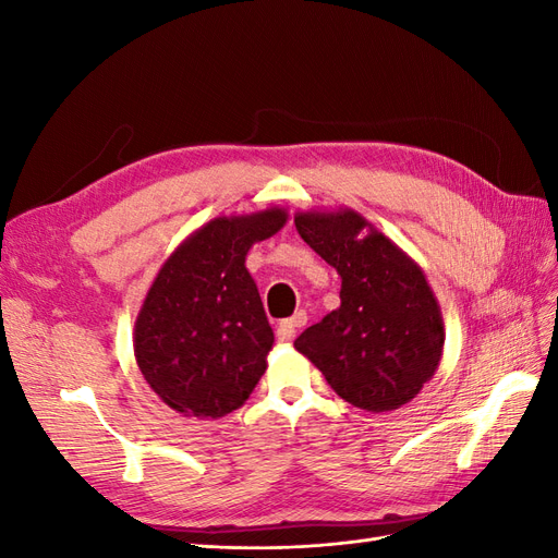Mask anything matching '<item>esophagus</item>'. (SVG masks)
<instances>
[{
  "instance_id": "34e87169",
  "label": "esophagus",
  "mask_w": 558,
  "mask_h": 558,
  "mask_svg": "<svg viewBox=\"0 0 558 558\" xmlns=\"http://www.w3.org/2000/svg\"><path fill=\"white\" fill-rule=\"evenodd\" d=\"M305 324H307V314L305 312H298L291 318L281 320V324L277 326V340L279 342H293L298 328H302Z\"/></svg>"
}]
</instances>
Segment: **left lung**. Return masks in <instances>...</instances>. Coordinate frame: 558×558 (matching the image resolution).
Here are the masks:
<instances>
[{"label":"left lung","instance_id":"8db88e82","mask_svg":"<svg viewBox=\"0 0 558 558\" xmlns=\"http://www.w3.org/2000/svg\"><path fill=\"white\" fill-rule=\"evenodd\" d=\"M295 228L342 277L340 307L302 332L295 349L353 408L398 410L442 359V312L424 269L353 209L298 211Z\"/></svg>","mask_w":558,"mask_h":558}]
</instances>
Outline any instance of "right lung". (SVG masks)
<instances>
[{"mask_svg":"<svg viewBox=\"0 0 558 558\" xmlns=\"http://www.w3.org/2000/svg\"><path fill=\"white\" fill-rule=\"evenodd\" d=\"M286 218L279 207L218 216L185 238L150 283L134 320V359L179 414L221 418L260 381L275 332L244 263Z\"/></svg>","mask_w":558,"mask_h":558,"instance_id":"obj_1","label":"right lung"}]
</instances>
